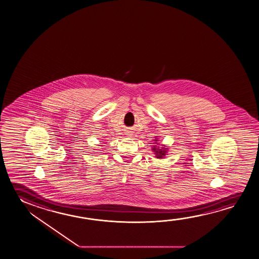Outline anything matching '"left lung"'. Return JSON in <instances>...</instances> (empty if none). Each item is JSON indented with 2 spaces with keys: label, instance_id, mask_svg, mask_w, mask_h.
<instances>
[{
  "label": "left lung",
  "instance_id": "8db88e82",
  "mask_svg": "<svg viewBox=\"0 0 259 259\" xmlns=\"http://www.w3.org/2000/svg\"><path fill=\"white\" fill-rule=\"evenodd\" d=\"M156 141H157V140H156ZM156 147L155 146L154 148H153V150L156 152V157H157V158H162V157L165 155V153H166V151H165V149H166V148H160V149H158V148H157V149H156Z\"/></svg>",
  "mask_w": 259,
  "mask_h": 259
}]
</instances>
